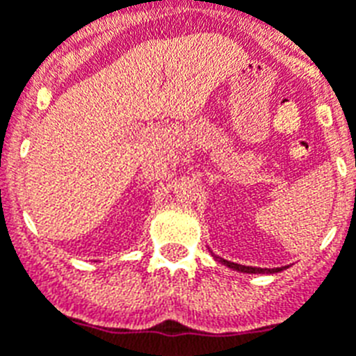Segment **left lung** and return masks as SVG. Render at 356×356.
<instances>
[{"label":"left lung","instance_id":"obj_1","mask_svg":"<svg viewBox=\"0 0 356 356\" xmlns=\"http://www.w3.org/2000/svg\"><path fill=\"white\" fill-rule=\"evenodd\" d=\"M209 250H210V248H209ZM210 253H212V251H210ZM212 257L217 260V262H221L222 266L229 267V269H234V271H238V273H248V275H275V273H282L284 269H287V267H289V266H285V267H275V269H264V267L241 266V264L229 262V260L219 259V257H216L213 253H212Z\"/></svg>","mask_w":356,"mask_h":356}]
</instances>
